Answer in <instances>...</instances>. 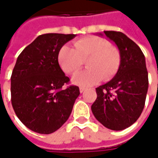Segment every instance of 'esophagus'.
<instances>
[{"label": "esophagus", "instance_id": "esophagus-1", "mask_svg": "<svg viewBox=\"0 0 158 158\" xmlns=\"http://www.w3.org/2000/svg\"><path fill=\"white\" fill-rule=\"evenodd\" d=\"M85 90V88H83V87H80V88H79V91H80V93H83Z\"/></svg>", "mask_w": 158, "mask_h": 158}]
</instances>
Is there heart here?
<instances>
[{
  "mask_svg": "<svg viewBox=\"0 0 158 158\" xmlns=\"http://www.w3.org/2000/svg\"><path fill=\"white\" fill-rule=\"evenodd\" d=\"M63 72L73 75L86 62L87 70L76 74L73 83L80 86L96 85L102 79L108 81L118 72L121 62L118 49L99 36H86L76 40L73 48L63 45L57 54Z\"/></svg>",
  "mask_w": 158,
  "mask_h": 158,
  "instance_id": "1",
  "label": "heart"
}]
</instances>
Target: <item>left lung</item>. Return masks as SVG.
Wrapping results in <instances>:
<instances>
[{
	"label": "left lung",
	"mask_w": 158,
	"mask_h": 158,
	"mask_svg": "<svg viewBox=\"0 0 158 158\" xmlns=\"http://www.w3.org/2000/svg\"><path fill=\"white\" fill-rule=\"evenodd\" d=\"M104 34L118 46L121 62L113 79L96 89L97 98L91 111L102 125L118 131L132 125L142 113L148 89V73L145 56L132 40L122 32L104 31Z\"/></svg>",
	"instance_id": "obj_1"
}]
</instances>
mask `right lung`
<instances>
[{"mask_svg": "<svg viewBox=\"0 0 158 158\" xmlns=\"http://www.w3.org/2000/svg\"><path fill=\"white\" fill-rule=\"evenodd\" d=\"M76 35L45 34L24 48L11 76L12 105L24 125L39 134L60 129L72 113L79 96L78 86L70 85L57 60L62 45Z\"/></svg>", "mask_w": 158, "mask_h": 158, "instance_id": "1", "label": "right lung"}]
</instances>
